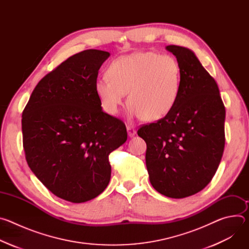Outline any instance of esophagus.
Listing matches in <instances>:
<instances>
[{"mask_svg": "<svg viewBox=\"0 0 249 249\" xmlns=\"http://www.w3.org/2000/svg\"><path fill=\"white\" fill-rule=\"evenodd\" d=\"M127 133L129 137H134L136 135V130L132 126H127Z\"/></svg>", "mask_w": 249, "mask_h": 249, "instance_id": "obj_1", "label": "esophagus"}]
</instances>
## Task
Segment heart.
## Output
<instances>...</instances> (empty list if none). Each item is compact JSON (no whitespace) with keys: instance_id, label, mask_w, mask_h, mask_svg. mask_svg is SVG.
<instances>
[{"instance_id":"heart-1","label":"heart","mask_w":249,"mask_h":249,"mask_svg":"<svg viewBox=\"0 0 249 249\" xmlns=\"http://www.w3.org/2000/svg\"><path fill=\"white\" fill-rule=\"evenodd\" d=\"M107 78L97 79L94 90L103 110L118 113L128 92L129 113L145 121L167 115L178 99L181 68L173 56L156 52H136L110 63Z\"/></svg>"}]
</instances>
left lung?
Masks as SVG:
<instances>
[{
    "label": "left lung",
    "instance_id": "8db88e82",
    "mask_svg": "<svg viewBox=\"0 0 249 249\" xmlns=\"http://www.w3.org/2000/svg\"><path fill=\"white\" fill-rule=\"evenodd\" d=\"M181 68L180 91L172 110L138 135L147 144L146 165L153 187L180 199L204 189L215 175L225 148L226 109L214 78L193 51L165 47Z\"/></svg>",
    "mask_w": 249,
    "mask_h": 249
}]
</instances>
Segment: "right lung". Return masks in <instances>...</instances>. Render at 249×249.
<instances>
[{"mask_svg": "<svg viewBox=\"0 0 249 249\" xmlns=\"http://www.w3.org/2000/svg\"><path fill=\"white\" fill-rule=\"evenodd\" d=\"M109 56L96 49L71 56L37 84L22 112L28 166L54 195L72 203L107 187L108 156L127 140L125 124L102 110L94 90Z\"/></svg>", "mask_w": 249, "mask_h": 249, "instance_id": "add662e5", "label": "right lung"}]
</instances>
